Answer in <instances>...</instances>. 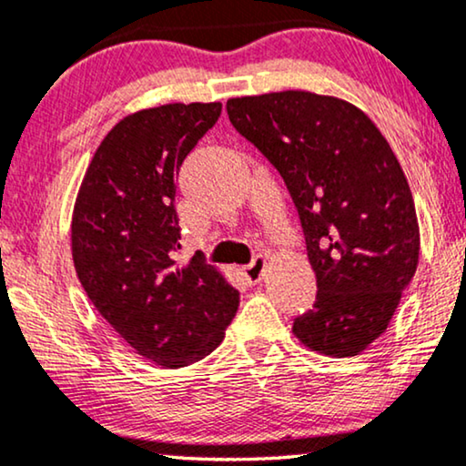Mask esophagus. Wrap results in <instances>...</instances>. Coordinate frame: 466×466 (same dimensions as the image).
Returning a JSON list of instances; mask_svg holds the SVG:
<instances>
[{"label":"esophagus","instance_id":"esophagus-1","mask_svg":"<svg viewBox=\"0 0 466 466\" xmlns=\"http://www.w3.org/2000/svg\"><path fill=\"white\" fill-rule=\"evenodd\" d=\"M264 270H266V258L264 256H256L253 258V262L249 266H245L243 268V275L247 279V283L256 285L262 281L264 277Z\"/></svg>","mask_w":466,"mask_h":466}]
</instances>
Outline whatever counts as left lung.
I'll use <instances>...</instances> for the list:
<instances>
[{"mask_svg":"<svg viewBox=\"0 0 466 466\" xmlns=\"http://www.w3.org/2000/svg\"><path fill=\"white\" fill-rule=\"evenodd\" d=\"M226 108L283 177L305 232L318 298L291 332L324 356H358L386 332L418 268V215L399 159L340 97L288 89L229 97Z\"/></svg>","mask_w":466,"mask_h":466,"instance_id":"obj_1","label":"left lung"}]
</instances>
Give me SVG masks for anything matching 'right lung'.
I'll list each match as a JSON object with an SVG mask.
<instances>
[{
  "label": "right lung",
  "mask_w": 466,
  "mask_h": 466,
  "mask_svg": "<svg viewBox=\"0 0 466 466\" xmlns=\"http://www.w3.org/2000/svg\"><path fill=\"white\" fill-rule=\"evenodd\" d=\"M221 115L219 102L132 113L99 142L72 210V259L97 313L148 362L181 369L208 356L238 309L223 272L175 262V178Z\"/></svg>",
  "instance_id": "right-lung-1"
}]
</instances>
